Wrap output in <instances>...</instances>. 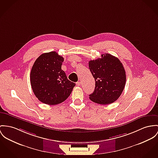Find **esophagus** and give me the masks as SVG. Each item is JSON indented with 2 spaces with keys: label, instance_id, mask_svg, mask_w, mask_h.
I'll use <instances>...</instances> for the list:
<instances>
[{
  "label": "esophagus",
  "instance_id": "esophagus-1",
  "mask_svg": "<svg viewBox=\"0 0 158 158\" xmlns=\"http://www.w3.org/2000/svg\"><path fill=\"white\" fill-rule=\"evenodd\" d=\"M76 85H77V86H81V82H79H79H76Z\"/></svg>",
  "mask_w": 158,
  "mask_h": 158
}]
</instances>
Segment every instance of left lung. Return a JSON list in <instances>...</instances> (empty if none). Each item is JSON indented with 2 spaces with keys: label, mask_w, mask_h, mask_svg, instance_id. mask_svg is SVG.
<instances>
[{
  "label": "left lung",
  "mask_w": 158,
  "mask_h": 158,
  "mask_svg": "<svg viewBox=\"0 0 158 158\" xmlns=\"http://www.w3.org/2000/svg\"><path fill=\"white\" fill-rule=\"evenodd\" d=\"M96 60L89 61V69L95 79L94 92L89 99L98 104L108 105L121 96L126 85L125 70L120 61L105 53Z\"/></svg>",
  "instance_id": "left-lung-1"
}]
</instances>
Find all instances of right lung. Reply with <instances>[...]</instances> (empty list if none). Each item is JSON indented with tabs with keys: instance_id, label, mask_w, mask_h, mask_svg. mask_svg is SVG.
<instances>
[{
	"instance_id": "obj_1",
	"label": "right lung",
	"mask_w": 158,
	"mask_h": 158,
	"mask_svg": "<svg viewBox=\"0 0 158 158\" xmlns=\"http://www.w3.org/2000/svg\"><path fill=\"white\" fill-rule=\"evenodd\" d=\"M64 58L56 52L41 55L35 61L30 74L32 91L43 103L55 105L70 95L75 84L61 69Z\"/></svg>"
}]
</instances>
